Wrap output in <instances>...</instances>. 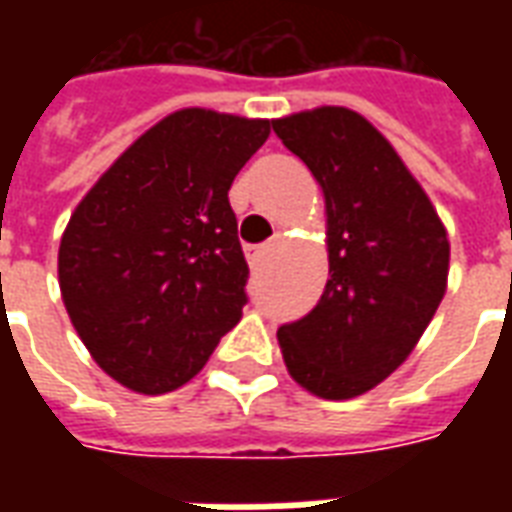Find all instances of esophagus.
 I'll list each match as a JSON object with an SVG mask.
<instances>
[{
	"mask_svg": "<svg viewBox=\"0 0 512 512\" xmlns=\"http://www.w3.org/2000/svg\"><path fill=\"white\" fill-rule=\"evenodd\" d=\"M266 249L268 246H246L244 249L246 260H249V263H257V260H260V255H266Z\"/></svg>",
	"mask_w": 512,
	"mask_h": 512,
	"instance_id": "1",
	"label": "esophagus"
}]
</instances>
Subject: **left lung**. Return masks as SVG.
<instances>
[{
	"label": "left lung",
	"instance_id": "obj_1",
	"mask_svg": "<svg viewBox=\"0 0 512 512\" xmlns=\"http://www.w3.org/2000/svg\"><path fill=\"white\" fill-rule=\"evenodd\" d=\"M318 180L329 279L318 307L277 332L290 378L323 400L370 392L403 365L439 310L450 238L392 142L348 106L277 117Z\"/></svg>",
	"mask_w": 512,
	"mask_h": 512
}]
</instances>
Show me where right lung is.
<instances>
[{
	"instance_id": "add662e5",
	"label": "right lung",
	"mask_w": 512,
	"mask_h": 512,
	"mask_svg": "<svg viewBox=\"0 0 512 512\" xmlns=\"http://www.w3.org/2000/svg\"><path fill=\"white\" fill-rule=\"evenodd\" d=\"M271 120L178 109L134 139L71 213L62 304L95 365L139 395L200 373L246 304L227 200Z\"/></svg>"
}]
</instances>
